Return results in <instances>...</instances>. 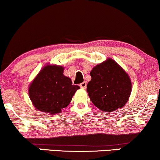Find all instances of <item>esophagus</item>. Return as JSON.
I'll list each match as a JSON object with an SVG mask.
<instances>
[{
	"mask_svg": "<svg viewBox=\"0 0 160 160\" xmlns=\"http://www.w3.org/2000/svg\"><path fill=\"white\" fill-rule=\"evenodd\" d=\"M80 88H82V89H85L86 88V82H81V83L80 84Z\"/></svg>",
	"mask_w": 160,
	"mask_h": 160,
	"instance_id": "34e87169",
	"label": "esophagus"
}]
</instances>
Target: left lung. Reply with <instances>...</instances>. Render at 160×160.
Segmentation results:
<instances>
[{
    "label": "left lung",
    "mask_w": 160,
    "mask_h": 160,
    "mask_svg": "<svg viewBox=\"0 0 160 160\" xmlns=\"http://www.w3.org/2000/svg\"><path fill=\"white\" fill-rule=\"evenodd\" d=\"M87 84L89 98L101 111L112 112L127 103L132 92L129 76L112 58L95 65Z\"/></svg>",
    "instance_id": "1"
}]
</instances>
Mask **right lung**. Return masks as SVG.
I'll list each match as a JSON object with an SVG mask.
<instances>
[{"label":"right lung","instance_id":"1","mask_svg":"<svg viewBox=\"0 0 160 160\" xmlns=\"http://www.w3.org/2000/svg\"><path fill=\"white\" fill-rule=\"evenodd\" d=\"M63 66L45 65L31 82L29 98L39 111L57 114L71 102L80 86L73 85L71 78L64 75Z\"/></svg>","mask_w":160,"mask_h":160}]
</instances>
